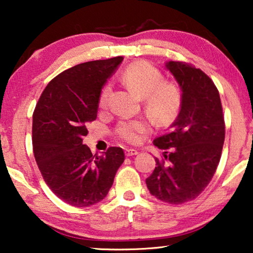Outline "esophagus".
I'll return each instance as SVG.
<instances>
[{
	"label": "esophagus",
	"instance_id": "1",
	"mask_svg": "<svg viewBox=\"0 0 253 253\" xmlns=\"http://www.w3.org/2000/svg\"><path fill=\"white\" fill-rule=\"evenodd\" d=\"M139 152L136 148H126V155L127 157H132V155H137Z\"/></svg>",
	"mask_w": 253,
	"mask_h": 253
}]
</instances>
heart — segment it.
<instances>
[{
    "label": "heart",
    "instance_id": "obj_1",
    "mask_svg": "<svg viewBox=\"0 0 253 253\" xmlns=\"http://www.w3.org/2000/svg\"><path fill=\"white\" fill-rule=\"evenodd\" d=\"M122 83L130 91L145 100V108L158 123L174 120L181 108V92L171 83L164 82V76L153 65L137 62L127 67L122 74ZM110 87L105 86L100 94L99 105H108ZM148 131L150 124L145 120L124 121L117 127V133L129 143H139Z\"/></svg>",
    "mask_w": 253,
    "mask_h": 253
}]
</instances>
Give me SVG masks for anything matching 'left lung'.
Wrapping results in <instances>:
<instances>
[{
	"mask_svg": "<svg viewBox=\"0 0 253 253\" xmlns=\"http://www.w3.org/2000/svg\"><path fill=\"white\" fill-rule=\"evenodd\" d=\"M166 68L181 88V109L169 132L153 140L164 150L146 185L151 195L168 204H183L198 197L219 165L224 141L220 94L209 76L183 62Z\"/></svg>",
	"mask_w": 253,
	"mask_h": 253,
	"instance_id": "obj_1",
	"label": "left lung"
}]
</instances>
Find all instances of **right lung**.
I'll list each match as a JSON object with an SVG mask.
<instances>
[{
	"label": "right lung",
	"instance_id": "right-lung-1",
	"mask_svg": "<svg viewBox=\"0 0 253 253\" xmlns=\"http://www.w3.org/2000/svg\"><path fill=\"white\" fill-rule=\"evenodd\" d=\"M123 57L85 62L51 79L33 113V153L51 191L69 205L87 207L101 202L124 161L121 147L92 154L83 138L98 115L103 85Z\"/></svg>",
	"mask_w": 253,
	"mask_h": 253
}]
</instances>
